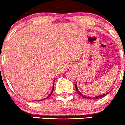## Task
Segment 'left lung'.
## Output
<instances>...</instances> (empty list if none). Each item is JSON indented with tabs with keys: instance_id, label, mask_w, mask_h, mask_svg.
I'll use <instances>...</instances> for the list:
<instances>
[{
	"instance_id": "1",
	"label": "left lung",
	"mask_w": 125,
	"mask_h": 125,
	"mask_svg": "<svg viewBox=\"0 0 125 125\" xmlns=\"http://www.w3.org/2000/svg\"><path fill=\"white\" fill-rule=\"evenodd\" d=\"M75 88H76V89H77V91L78 93L79 94V95H81V96L82 97H83V98H86V99H90V98H91V97H90V96H85V95H83L81 93V92L78 91V89L77 86V83H76V85H75ZM109 92H106V94H103V95H100V96H95V97L94 98H95V99H98V98H100L104 97V96H105V95H106L107 94H108V93H109Z\"/></svg>"
}]
</instances>
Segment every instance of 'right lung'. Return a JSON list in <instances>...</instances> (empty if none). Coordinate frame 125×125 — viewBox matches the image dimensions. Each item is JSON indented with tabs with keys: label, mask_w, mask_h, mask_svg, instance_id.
<instances>
[{
	"label": "right lung",
	"mask_w": 125,
	"mask_h": 125,
	"mask_svg": "<svg viewBox=\"0 0 125 125\" xmlns=\"http://www.w3.org/2000/svg\"><path fill=\"white\" fill-rule=\"evenodd\" d=\"M54 83H53V86H52V91H51V92H50V94L49 95H48V96H47V97H46L45 98H44V99H41V100H38V101H43L44 100V99H48V98H49L50 97V96L51 95V94H52V93L53 92V91H54Z\"/></svg>",
	"instance_id": "right-lung-1"
}]
</instances>
